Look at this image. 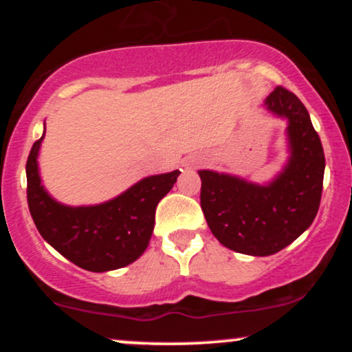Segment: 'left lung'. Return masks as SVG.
Returning <instances> with one entry per match:
<instances>
[{"instance_id":"8db88e82","label":"left lung","mask_w":352,"mask_h":352,"mask_svg":"<svg viewBox=\"0 0 352 352\" xmlns=\"http://www.w3.org/2000/svg\"><path fill=\"white\" fill-rule=\"evenodd\" d=\"M270 114L286 120L289 157L266 184L199 170L200 205L213 236L233 252L270 256L293 243L316 217L324 152L302 102L285 87L265 99Z\"/></svg>"}]
</instances>
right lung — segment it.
<instances>
[{
  "instance_id": "obj_1",
  "label": "right lung",
  "mask_w": 352,
  "mask_h": 352,
  "mask_svg": "<svg viewBox=\"0 0 352 352\" xmlns=\"http://www.w3.org/2000/svg\"><path fill=\"white\" fill-rule=\"evenodd\" d=\"M36 140L26 162L28 205L36 228L52 248L87 272L104 273L134 263L151 241L155 208L179 170L145 177L116 199L71 207L52 199L39 175Z\"/></svg>"
}]
</instances>
